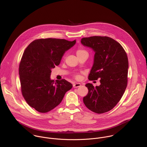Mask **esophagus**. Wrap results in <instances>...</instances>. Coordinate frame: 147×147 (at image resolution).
<instances>
[{
  "mask_svg": "<svg viewBox=\"0 0 147 147\" xmlns=\"http://www.w3.org/2000/svg\"><path fill=\"white\" fill-rule=\"evenodd\" d=\"M80 86H81V84H80V83H75V84H73V87L75 88H78Z\"/></svg>",
  "mask_w": 147,
  "mask_h": 147,
  "instance_id": "1",
  "label": "esophagus"
}]
</instances>
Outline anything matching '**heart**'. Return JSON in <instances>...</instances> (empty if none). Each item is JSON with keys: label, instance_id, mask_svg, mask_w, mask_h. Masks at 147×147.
<instances>
[{"label": "heart", "instance_id": "heart-1", "mask_svg": "<svg viewBox=\"0 0 147 147\" xmlns=\"http://www.w3.org/2000/svg\"><path fill=\"white\" fill-rule=\"evenodd\" d=\"M83 54H88V52L84 50L83 49H78V50L76 51V55L77 56H79V55H83ZM79 76H76V79H78Z\"/></svg>", "mask_w": 147, "mask_h": 147}]
</instances>
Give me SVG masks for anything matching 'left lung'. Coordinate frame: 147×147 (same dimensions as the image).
<instances>
[{"label":"left lung","instance_id":"left-lung-1","mask_svg":"<svg viewBox=\"0 0 147 147\" xmlns=\"http://www.w3.org/2000/svg\"><path fill=\"white\" fill-rule=\"evenodd\" d=\"M81 43L95 53L88 76L90 80L100 79L99 86H85L88 93L83 98L86 107L98 114L111 110L121 99L127 85L128 58L119 42L109 37L83 38Z\"/></svg>","mask_w":147,"mask_h":147}]
</instances>
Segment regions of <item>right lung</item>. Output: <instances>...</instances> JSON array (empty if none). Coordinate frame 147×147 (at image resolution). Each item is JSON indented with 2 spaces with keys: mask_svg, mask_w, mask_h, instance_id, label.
<instances>
[{
  "mask_svg": "<svg viewBox=\"0 0 147 147\" xmlns=\"http://www.w3.org/2000/svg\"><path fill=\"white\" fill-rule=\"evenodd\" d=\"M76 40H36L25 50L19 65L22 94L32 107L40 113L50 111L62 101L72 85L65 79L51 80V69L61 63L66 51Z\"/></svg>",
  "mask_w": 147,
  "mask_h": 147,
  "instance_id": "1",
  "label": "right lung"
}]
</instances>
